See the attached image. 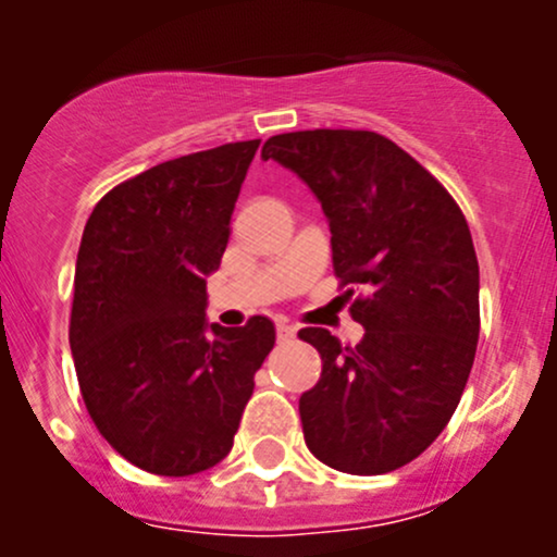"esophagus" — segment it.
<instances>
[{
    "mask_svg": "<svg viewBox=\"0 0 557 557\" xmlns=\"http://www.w3.org/2000/svg\"><path fill=\"white\" fill-rule=\"evenodd\" d=\"M277 336H280V339H294V336H296V325L288 323V320H280V323H277Z\"/></svg>",
    "mask_w": 557,
    "mask_h": 557,
    "instance_id": "1",
    "label": "esophagus"
}]
</instances>
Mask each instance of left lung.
I'll list each match as a JSON object with an SVG mask.
<instances>
[{
    "mask_svg": "<svg viewBox=\"0 0 557 557\" xmlns=\"http://www.w3.org/2000/svg\"><path fill=\"white\" fill-rule=\"evenodd\" d=\"M261 156L310 185L329 218L334 274L367 290L350 307L367 329L356 347L325 329L299 331L323 358L299 398L307 447L347 474L401 469L450 423L474 363L480 263L469 223L445 185L377 132L277 134Z\"/></svg>",
    "mask_w": 557,
    "mask_h": 557,
    "instance_id": "obj_1",
    "label": "left lung"
}]
</instances>
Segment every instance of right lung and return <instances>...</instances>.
I'll use <instances>...</instances> for the list:
<instances>
[{
	"instance_id": "1",
	"label": "right lung",
	"mask_w": 557,
	"mask_h": 557,
	"mask_svg": "<svg viewBox=\"0 0 557 557\" xmlns=\"http://www.w3.org/2000/svg\"><path fill=\"white\" fill-rule=\"evenodd\" d=\"M261 139L180 156L123 180L83 232L70 347L99 434L161 476L210 469L232 450L274 323L207 325V274Z\"/></svg>"
}]
</instances>
